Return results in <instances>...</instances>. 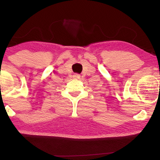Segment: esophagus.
<instances>
[{
    "mask_svg": "<svg viewBox=\"0 0 160 160\" xmlns=\"http://www.w3.org/2000/svg\"><path fill=\"white\" fill-rule=\"evenodd\" d=\"M81 77L79 74H74L73 75V78H79Z\"/></svg>",
    "mask_w": 160,
    "mask_h": 160,
    "instance_id": "34e87169",
    "label": "esophagus"
}]
</instances>
